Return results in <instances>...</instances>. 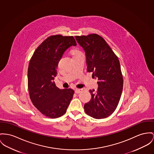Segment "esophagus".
<instances>
[{
    "label": "esophagus",
    "instance_id": "34e87169",
    "mask_svg": "<svg viewBox=\"0 0 154 154\" xmlns=\"http://www.w3.org/2000/svg\"><path fill=\"white\" fill-rule=\"evenodd\" d=\"M82 89H75V93H79L82 92Z\"/></svg>",
    "mask_w": 154,
    "mask_h": 154
}]
</instances>
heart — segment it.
<instances>
[{"label":"heart","instance_id":"b5f03b06","mask_svg":"<svg viewBox=\"0 0 154 154\" xmlns=\"http://www.w3.org/2000/svg\"><path fill=\"white\" fill-rule=\"evenodd\" d=\"M82 54V52L81 51L79 50L78 49H73L72 50V57H76L79 54Z\"/></svg>","mask_w":154,"mask_h":154}]
</instances>
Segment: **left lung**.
I'll use <instances>...</instances> for the list:
<instances>
[{"mask_svg":"<svg viewBox=\"0 0 154 154\" xmlns=\"http://www.w3.org/2000/svg\"><path fill=\"white\" fill-rule=\"evenodd\" d=\"M75 38L86 52L87 71L98 78V88L90 90L92 98L85 104V112L94 119L110 116L116 109L123 87L120 62L110 47L100 35L91 34Z\"/></svg>","mask_w":154,"mask_h":154,"instance_id":"8db88e82","label":"left lung"}]
</instances>
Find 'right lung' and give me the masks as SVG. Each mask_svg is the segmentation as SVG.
Listing matches in <instances>:
<instances>
[{"label": "right lung", "mask_w": 154, "mask_h": 154, "mask_svg": "<svg viewBox=\"0 0 154 154\" xmlns=\"http://www.w3.org/2000/svg\"><path fill=\"white\" fill-rule=\"evenodd\" d=\"M72 45H76L73 36L52 35L37 48L30 60V98L38 110L49 118H58L66 113L74 94L72 89H60L54 82L63 54Z\"/></svg>", "instance_id": "obj_1"}]
</instances>
